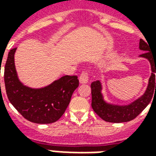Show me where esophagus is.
Wrapping results in <instances>:
<instances>
[{
  "instance_id": "34e87169",
  "label": "esophagus",
  "mask_w": 156,
  "mask_h": 156,
  "mask_svg": "<svg viewBox=\"0 0 156 156\" xmlns=\"http://www.w3.org/2000/svg\"><path fill=\"white\" fill-rule=\"evenodd\" d=\"M88 82V74L87 72H82V73L79 76V83L82 84H85Z\"/></svg>"
}]
</instances>
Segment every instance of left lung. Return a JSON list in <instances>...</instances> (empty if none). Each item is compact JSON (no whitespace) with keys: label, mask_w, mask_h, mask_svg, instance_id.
<instances>
[{"label":"left lung","mask_w":156,"mask_h":156,"mask_svg":"<svg viewBox=\"0 0 156 156\" xmlns=\"http://www.w3.org/2000/svg\"><path fill=\"white\" fill-rule=\"evenodd\" d=\"M149 44V43H148ZM142 39L140 40L139 48L144 51L139 57L147 59L151 68V74L147 88L143 94L128 105H117L106 101L102 93L103 85L99 80L91 83L92 108L102 119L111 123L128 122L136 118L150 104L153 94L156 92V55L151 51V47Z\"/></svg>","instance_id":"left-lung-1"}]
</instances>
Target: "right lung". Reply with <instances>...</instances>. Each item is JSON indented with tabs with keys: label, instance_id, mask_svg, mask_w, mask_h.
I'll list each match as a JSON object with an SVG mask.
<instances>
[{
	"label": "right lung",
	"instance_id": "1",
	"mask_svg": "<svg viewBox=\"0 0 156 156\" xmlns=\"http://www.w3.org/2000/svg\"><path fill=\"white\" fill-rule=\"evenodd\" d=\"M16 51V48L9 51L4 72L9 101L23 117L32 123H54L68 108L73 93L78 87V77L65 75L42 88L28 87L18 78L14 60Z\"/></svg>",
	"mask_w": 156,
	"mask_h": 156
}]
</instances>
